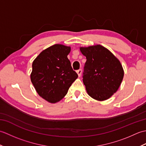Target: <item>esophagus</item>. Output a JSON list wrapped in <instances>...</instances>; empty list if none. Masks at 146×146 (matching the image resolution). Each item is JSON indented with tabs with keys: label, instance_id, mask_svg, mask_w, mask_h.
Wrapping results in <instances>:
<instances>
[{
	"label": "esophagus",
	"instance_id": "obj_1",
	"mask_svg": "<svg viewBox=\"0 0 146 146\" xmlns=\"http://www.w3.org/2000/svg\"><path fill=\"white\" fill-rule=\"evenodd\" d=\"M82 72V70L81 69H80V70H77V71H76V73H77V74H78V76H81Z\"/></svg>",
	"mask_w": 146,
	"mask_h": 146
}]
</instances>
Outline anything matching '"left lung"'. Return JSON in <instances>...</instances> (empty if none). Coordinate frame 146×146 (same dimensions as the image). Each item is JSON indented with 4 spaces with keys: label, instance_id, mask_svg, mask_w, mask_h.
Masks as SVG:
<instances>
[{
    "label": "left lung",
    "instance_id": "obj_1",
    "mask_svg": "<svg viewBox=\"0 0 146 146\" xmlns=\"http://www.w3.org/2000/svg\"><path fill=\"white\" fill-rule=\"evenodd\" d=\"M80 50L86 58L83 82L88 94L98 101L107 100L122 82L124 71L120 61L100 44L80 47Z\"/></svg>",
    "mask_w": 146,
    "mask_h": 146
}]
</instances>
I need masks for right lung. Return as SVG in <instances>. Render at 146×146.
<instances>
[{"label":"right lung","mask_w":146,"mask_h":146,"mask_svg":"<svg viewBox=\"0 0 146 146\" xmlns=\"http://www.w3.org/2000/svg\"><path fill=\"white\" fill-rule=\"evenodd\" d=\"M71 47L56 44L43 50L33 63L31 80L38 95L55 104L67 94L78 78L67 56Z\"/></svg>","instance_id":"right-lung-1"}]
</instances>
